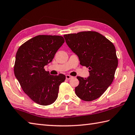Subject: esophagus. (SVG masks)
I'll return each mask as SVG.
<instances>
[{
	"instance_id": "34e87169",
	"label": "esophagus",
	"mask_w": 135,
	"mask_h": 135,
	"mask_svg": "<svg viewBox=\"0 0 135 135\" xmlns=\"http://www.w3.org/2000/svg\"><path fill=\"white\" fill-rule=\"evenodd\" d=\"M72 78H73L72 76L69 75H66V79H68V80H69V79H71Z\"/></svg>"
}]
</instances>
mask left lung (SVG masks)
Masks as SVG:
<instances>
[{"mask_svg": "<svg viewBox=\"0 0 135 135\" xmlns=\"http://www.w3.org/2000/svg\"><path fill=\"white\" fill-rule=\"evenodd\" d=\"M67 45L78 56L80 64L89 68L90 76H78L75 88L79 98L91 101L101 97L114 79L118 60L111 41L95 31H82L64 35Z\"/></svg>", "mask_w": 135, "mask_h": 135, "instance_id": "8db88e82", "label": "left lung"}]
</instances>
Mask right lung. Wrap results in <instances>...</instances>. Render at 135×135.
<instances>
[{
	"mask_svg": "<svg viewBox=\"0 0 135 135\" xmlns=\"http://www.w3.org/2000/svg\"><path fill=\"white\" fill-rule=\"evenodd\" d=\"M65 42L59 35H40L22 44L16 53L14 72L24 92L41 105L54 103L65 75H51L44 66Z\"/></svg>",
	"mask_w": 135,
	"mask_h": 135,
	"instance_id": "add662e5",
	"label": "right lung"
}]
</instances>
